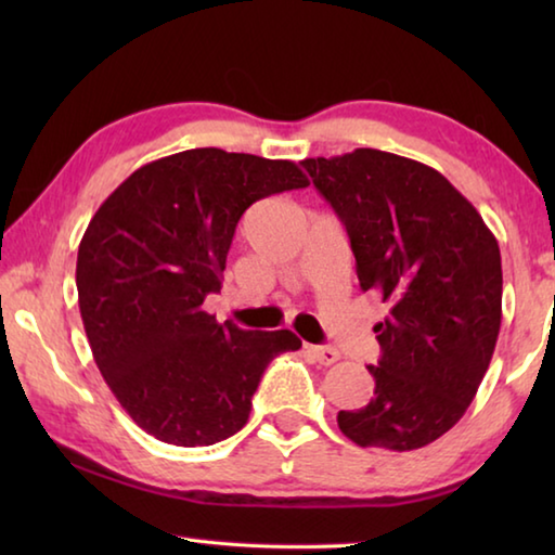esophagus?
<instances>
[{"label":"esophagus","mask_w":555,"mask_h":555,"mask_svg":"<svg viewBox=\"0 0 555 555\" xmlns=\"http://www.w3.org/2000/svg\"><path fill=\"white\" fill-rule=\"evenodd\" d=\"M306 352L311 354V360L318 364H335L340 360V352L333 350V347H323V345H306Z\"/></svg>","instance_id":"34e87169"}]
</instances>
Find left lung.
Listing matches in <instances>:
<instances>
[{"instance_id": "8db88e82", "label": "left lung", "mask_w": 555, "mask_h": 555, "mask_svg": "<svg viewBox=\"0 0 555 555\" xmlns=\"http://www.w3.org/2000/svg\"><path fill=\"white\" fill-rule=\"evenodd\" d=\"M300 164L345 224L362 291L389 304L374 325L372 399L337 413V426L362 448L434 443L463 418L494 354L500 244L443 173L413 158L354 149Z\"/></svg>"}]
</instances>
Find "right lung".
<instances>
[{"label":"right lung","mask_w":555,"mask_h":555,"mask_svg":"<svg viewBox=\"0 0 555 555\" xmlns=\"http://www.w3.org/2000/svg\"><path fill=\"white\" fill-rule=\"evenodd\" d=\"M294 162L188 149L137 168L92 215L78 247L80 318L107 387L164 443L195 448L247 424L267 364L291 331H242L203 311L222 288L240 218L306 188Z\"/></svg>","instance_id":"add662e5"}]
</instances>
